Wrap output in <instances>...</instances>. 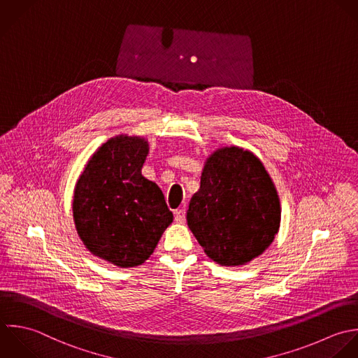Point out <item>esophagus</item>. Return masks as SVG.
I'll use <instances>...</instances> for the list:
<instances>
[{
	"label": "esophagus",
	"instance_id": "1",
	"mask_svg": "<svg viewBox=\"0 0 358 358\" xmlns=\"http://www.w3.org/2000/svg\"><path fill=\"white\" fill-rule=\"evenodd\" d=\"M174 217L177 223H184L185 222V209H177L174 212Z\"/></svg>",
	"mask_w": 358,
	"mask_h": 358
}]
</instances>
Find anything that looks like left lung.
<instances>
[{
	"label": "left lung",
	"mask_w": 358,
	"mask_h": 358,
	"mask_svg": "<svg viewBox=\"0 0 358 358\" xmlns=\"http://www.w3.org/2000/svg\"><path fill=\"white\" fill-rule=\"evenodd\" d=\"M280 198L264 163L240 146L210 153L192 195L187 223L205 254L222 266H243L273 243Z\"/></svg>",
	"instance_id": "8db88e82"
}]
</instances>
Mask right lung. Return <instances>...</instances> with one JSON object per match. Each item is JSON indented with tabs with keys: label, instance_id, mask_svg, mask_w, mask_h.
I'll list each match as a JSON object with an SVG mask.
<instances>
[{
	"label": "right lung",
	"instance_id": "right-lung-1",
	"mask_svg": "<svg viewBox=\"0 0 358 358\" xmlns=\"http://www.w3.org/2000/svg\"><path fill=\"white\" fill-rule=\"evenodd\" d=\"M143 136L121 134L87 160L72 201L73 223L94 257L118 268L142 265L173 222L162 189L142 176Z\"/></svg>",
	"mask_w": 358,
	"mask_h": 358
}]
</instances>
